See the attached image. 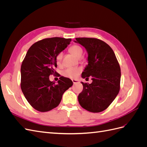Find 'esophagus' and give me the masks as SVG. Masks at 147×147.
<instances>
[{
	"mask_svg": "<svg viewBox=\"0 0 147 147\" xmlns=\"http://www.w3.org/2000/svg\"><path fill=\"white\" fill-rule=\"evenodd\" d=\"M72 82H73V83H74V84H76V83H77L79 82L78 80H75V79L72 80Z\"/></svg>",
	"mask_w": 147,
	"mask_h": 147,
	"instance_id": "esophagus-1",
	"label": "esophagus"
}]
</instances>
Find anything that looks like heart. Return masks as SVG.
Wrapping results in <instances>:
<instances>
[{
    "label": "heart",
    "mask_w": 147,
    "mask_h": 147,
    "mask_svg": "<svg viewBox=\"0 0 147 147\" xmlns=\"http://www.w3.org/2000/svg\"><path fill=\"white\" fill-rule=\"evenodd\" d=\"M69 51L70 52L71 54L77 57V58H80L83 55L82 48L78 45H73L72 47H71L69 49ZM62 57H63V54H62L61 53L57 55L56 57V61L57 64L61 63ZM80 72L81 69L77 67H70L65 69L64 71L63 74L65 77L71 78H74L78 76Z\"/></svg>",
    "instance_id": "1"
}]
</instances>
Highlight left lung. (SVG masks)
Masks as SVG:
<instances>
[{
    "label": "left lung",
    "instance_id": "obj_1",
    "mask_svg": "<svg viewBox=\"0 0 147 147\" xmlns=\"http://www.w3.org/2000/svg\"><path fill=\"white\" fill-rule=\"evenodd\" d=\"M74 42L85 48L88 65L83 78L91 77V84L82 82V92L78 96L82 107L93 113L105 110L116 98L119 91L121 69L115 53L105 42L94 38H76Z\"/></svg>",
    "mask_w": 147,
    "mask_h": 147
}]
</instances>
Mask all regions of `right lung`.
Listing matches in <instances>:
<instances>
[{
  "instance_id": "obj_1",
  "label": "right lung",
  "mask_w": 147,
  "mask_h": 147,
  "mask_svg": "<svg viewBox=\"0 0 147 147\" xmlns=\"http://www.w3.org/2000/svg\"><path fill=\"white\" fill-rule=\"evenodd\" d=\"M71 38L54 37L40 40L30 47L21 67V88L26 100L39 112L50 111L60 104L64 92L73 85L70 79L61 77L56 84L49 79L55 75L56 57Z\"/></svg>"
}]
</instances>
